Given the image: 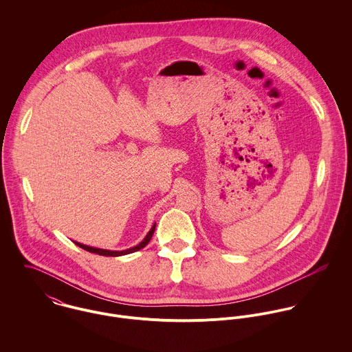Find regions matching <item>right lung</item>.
<instances>
[{
    "label": "right lung",
    "instance_id": "right-lung-1",
    "mask_svg": "<svg viewBox=\"0 0 352 352\" xmlns=\"http://www.w3.org/2000/svg\"><path fill=\"white\" fill-rule=\"evenodd\" d=\"M154 229H155V223L151 226V229L149 230V233L146 234V237H145L138 245H135V247H133V248H129V250H126V251H108V250H100V248H94V247H88V245L80 244V243H77V241H74V244L78 245L80 248L85 250V251L98 253V254H101V256H113V257H115V256H123V254H129V253H133V252L140 251V250L145 248V247L149 244V241H151V236H153V233H154Z\"/></svg>",
    "mask_w": 352,
    "mask_h": 352
}]
</instances>
